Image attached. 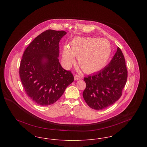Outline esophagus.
Instances as JSON below:
<instances>
[{"mask_svg":"<svg viewBox=\"0 0 147 147\" xmlns=\"http://www.w3.org/2000/svg\"><path fill=\"white\" fill-rule=\"evenodd\" d=\"M82 78V77H80V76H79V75H75L74 76V79L76 80H79V79H80Z\"/></svg>","mask_w":147,"mask_h":147,"instance_id":"obj_1","label":"esophagus"}]
</instances>
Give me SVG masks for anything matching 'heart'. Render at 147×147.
<instances>
[{
	"instance_id": "heart-1",
	"label": "heart",
	"mask_w": 147,
	"mask_h": 147,
	"mask_svg": "<svg viewBox=\"0 0 147 147\" xmlns=\"http://www.w3.org/2000/svg\"><path fill=\"white\" fill-rule=\"evenodd\" d=\"M111 53L110 43L106 39L77 37L70 41L69 47H64L62 62L65 67L69 68L75 63L74 57H77L81 69L91 73L102 69Z\"/></svg>"
}]
</instances>
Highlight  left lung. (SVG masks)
Masks as SVG:
<instances>
[{
  "label": "left lung",
  "instance_id": "obj_1",
  "mask_svg": "<svg viewBox=\"0 0 147 147\" xmlns=\"http://www.w3.org/2000/svg\"><path fill=\"white\" fill-rule=\"evenodd\" d=\"M127 70L122 51L118 47L112 60L96 74L84 78V100L91 109L103 110L121 98L127 82Z\"/></svg>",
  "mask_w": 147,
  "mask_h": 147
}]
</instances>
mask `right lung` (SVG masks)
Returning a JSON list of instances; mask_svg holds the SVG:
<instances>
[{
	"mask_svg": "<svg viewBox=\"0 0 147 147\" xmlns=\"http://www.w3.org/2000/svg\"><path fill=\"white\" fill-rule=\"evenodd\" d=\"M67 32L47 30L37 36L24 51L19 69L26 94L41 106L54 104L74 81L71 72L59 62V42Z\"/></svg>",
	"mask_w": 147,
	"mask_h": 147,
	"instance_id": "1",
	"label": "right lung"
}]
</instances>
